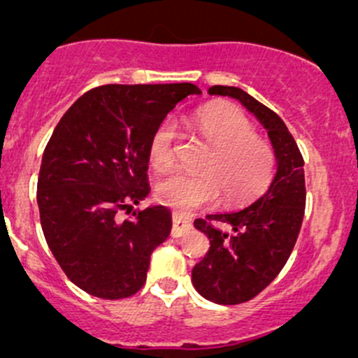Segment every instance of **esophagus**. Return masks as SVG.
<instances>
[{"instance_id": "esophagus-1", "label": "esophagus", "mask_w": 358, "mask_h": 358, "mask_svg": "<svg viewBox=\"0 0 358 358\" xmlns=\"http://www.w3.org/2000/svg\"><path fill=\"white\" fill-rule=\"evenodd\" d=\"M192 230V223L189 220L182 218L180 215H173V229H171V237H182L185 234H189Z\"/></svg>"}]
</instances>
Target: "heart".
Instances as JSON below:
<instances>
[{"label":"heart","instance_id":"obj_1","mask_svg":"<svg viewBox=\"0 0 358 358\" xmlns=\"http://www.w3.org/2000/svg\"><path fill=\"white\" fill-rule=\"evenodd\" d=\"M192 126L211 147L202 162L204 173H175L159 182L156 196L161 204L187 215L213 204L220 196L223 204L241 206L268 189L275 154L268 142L256 136L255 126L243 112L230 106L206 107L197 112ZM175 138L173 122L159 126L150 138L149 162L156 171H169L175 166Z\"/></svg>","mask_w":358,"mask_h":358}]
</instances>
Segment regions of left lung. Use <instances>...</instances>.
<instances>
[{
    "mask_svg": "<svg viewBox=\"0 0 358 358\" xmlns=\"http://www.w3.org/2000/svg\"><path fill=\"white\" fill-rule=\"evenodd\" d=\"M208 93L239 100L266 129L277 161L268 190L251 206L194 222L209 239V251L192 268L194 287L213 303L239 305L265 289L291 256L305 215V162L275 112L236 86H211Z\"/></svg>",
    "mask_w": 358,
    "mask_h": 358,
    "instance_id": "left-lung-1",
    "label": "left lung"
}]
</instances>
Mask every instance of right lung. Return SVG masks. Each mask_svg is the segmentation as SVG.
Wrapping results in <instances>:
<instances>
[{"label": "right lung", "instance_id": "right-lung-1", "mask_svg": "<svg viewBox=\"0 0 358 358\" xmlns=\"http://www.w3.org/2000/svg\"><path fill=\"white\" fill-rule=\"evenodd\" d=\"M190 83L106 85L79 96L59 121L41 159L38 206L46 244L79 289L121 299L142 289L150 255L171 232L164 206L119 211L150 192L149 143Z\"/></svg>", "mask_w": 358, "mask_h": 358}]
</instances>
